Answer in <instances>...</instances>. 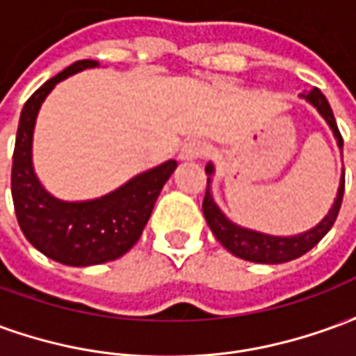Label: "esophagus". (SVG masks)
<instances>
[{
    "mask_svg": "<svg viewBox=\"0 0 356 356\" xmlns=\"http://www.w3.org/2000/svg\"><path fill=\"white\" fill-rule=\"evenodd\" d=\"M202 156H206V145L200 143V140H191V143H186L185 147L181 148L179 160L181 162H194V160H198Z\"/></svg>",
    "mask_w": 356,
    "mask_h": 356,
    "instance_id": "1",
    "label": "esophagus"
}]
</instances>
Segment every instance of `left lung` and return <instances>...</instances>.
Returning a JSON list of instances; mask_svg holds the SVG:
<instances>
[{"label":"left lung","instance_id":"8db88e82","mask_svg":"<svg viewBox=\"0 0 356 356\" xmlns=\"http://www.w3.org/2000/svg\"><path fill=\"white\" fill-rule=\"evenodd\" d=\"M299 97L305 99L324 118V122L328 124V127L334 133V137H336L339 152L343 156L341 133L337 129L334 112L330 108L326 97L321 93V89L314 88L313 91L299 95ZM206 173H208V188H206L202 209H204V217L208 221L209 229L213 232V236L219 240V244L227 248L232 255L252 263L278 265V263L291 261V259H298L301 255H305L309 250H313L328 234L332 225L336 223V217L339 213V208H341V200H343L345 171L341 170V179H339V186H337L336 200L332 204L328 213L322 217L321 221L314 225L313 229H309V231L299 232V234H293V236H275V234H265V232L254 231V229L240 227V225H236L225 216L221 208L213 200V194H211V175L216 173V168H213L211 162L206 165Z\"/></svg>","mask_w":356,"mask_h":356}]
</instances>
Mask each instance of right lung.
Segmentation results:
<instances>
[{"label":"right lung","instance_id":"obj_1","mask_svg":"<svg viewBox=\"0 0 356 356\" xmlns=\"http://www.w3.org/2000/svg\"><path fill=\"white\" fill-rule=\"evenodd\" d=\"M97 66V60H78L28 99L13 152L11 193L20 231L43 255L70 267L101 265L127 254L140 238L160 191L177 168L175 160H168L93 200H60L45 191L32 162L38 112L58 81Z\"/></svg>","mask_w":356,"mask_h":356}]
</instances>
